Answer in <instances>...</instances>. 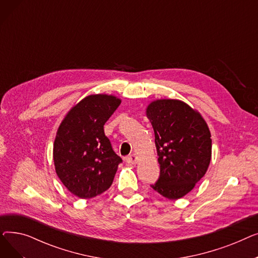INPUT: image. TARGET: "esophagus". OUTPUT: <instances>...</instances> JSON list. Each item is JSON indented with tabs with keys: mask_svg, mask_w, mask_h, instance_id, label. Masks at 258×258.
Here are the masks:
<instances>
[{
	"mask_svg": "<svg viewBox=\"0 0 258 258\" xmlns=\"http://www.w3.org/2000/svg\"><path fill=\"white\" fill-rule=\"evenodd\" d=\"M124 160H125L126 163H128V164H136L138 158H137L136 155H131L128 157H125Z\"/></svg>",
	"mask_w": 258,
	"mask_h": 258,
	"instance_id": "1",
	"label": "esophagus"
}]
</instances>
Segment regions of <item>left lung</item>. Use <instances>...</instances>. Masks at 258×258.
I'll return each mask as SVG.
<instances>
[{
	"label": "left lung",
	"mask_w": 258,
	"mask_h": 258,
	"mask_svg": "<svg viewBox=\"0 0 258 258\" xmlns=\"http://www.w3.org/2000/svg\"><path fill=\"white\" fill-rule=\"evenodd\" d=\"M155 132L160 177L152 186L169 200L189 191L205 175L211 160V135L203 117L183 101L156 100L146 110Z\"/></svg>",
	"instance_id": "left-lung-1"
}]
</instances>
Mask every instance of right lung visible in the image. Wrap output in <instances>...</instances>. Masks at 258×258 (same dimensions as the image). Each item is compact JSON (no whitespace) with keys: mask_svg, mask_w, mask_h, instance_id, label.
Returning a JSON list of instances; mask_svg holds the SVG:
<instances>
[{"mask_svg":"<svg viewBox=\"0 0 258 258\" xmlns=\"http://www.w3.org/2000/svg\"><path fill=\"white\" fill-rule=\"evenodd\" d=\"M108 95H90L67 114L53 146L58 178L68 190L91 199L111 187L122 159L114 152L103 125L120 105Z\"/></svg>","mask_w":258,"mask_h":258,"instance_id":"obj_1","label":"right lung"}]
</instances>
